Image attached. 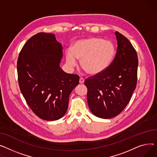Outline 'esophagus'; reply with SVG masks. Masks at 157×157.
I'll return each instance as SVG.
<instances>
[{
    "label": "esophagus",
    "mask_w": 157,
    "mask_h": 157,
    "mask_svg": "<svg viewBox=\"0 0 157 157\" xmlns=\"http://www.w3.org/2000/svg\"><path fill=\"white\" fill-rule=\"evenodd\" d=\"M79 83H80V84H84V79L83 78H80Z\"/></svg>",
    "instance_id": "esophagus-1"
}]
</instances>
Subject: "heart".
<instances>
[{"label":"heart","mask_w":157,"mask_h":157,"mask_svg":"<svg viewBox=\"0 0 157 157\" xmlns=\"http://www.w3.org/2000/svg\"><path fill=\"white\" fill-rule=\"evenodd\" d=\"M115 54L114 44L99 37H89L77 40L71 50L65 52L66 62L70 68L75 67L77 59L89 74L96 75L103 72L111 64Z\"/></svg>","instance_id":"1"}]
</instances>
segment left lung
I'll return each mask as SVG.
<instances>
[{"label":"left lung","instance_id":"obj_1","mask_svg":"<svg viewBox=\"0 0 157 157\" xmlns=\"http://www.w3.org/2000/svg\"><path fill=\"white\" fill-rule=\"evenodd\" d=\"M115 35L118 47L114 60L103 72L85 81L89 109L101 118H111L121 113L137 84V52L125 36L118 32Z\"/></svg>","mask_w":157,"mask_h":157}]
</instances>
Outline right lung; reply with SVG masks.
<instances>
[{
    "mask_svg": "<svg viewBox=\"0 0 157 157\" xmlns=\"http://www.w3.org/2000/svg\"><path fill=\"white\" fill-rule=\"evenodd\" d=\"M62 50L54 34L41 32L25 44L17 59L21 93L33 113L45 121L64 115L70 94L79 83L78 75L61 68Z\"/></svg>",
    "mask_w": 157,
    "mask_h": 157,
    "instance_id": "1",
    "label": "right lung"
}]
</instances>
